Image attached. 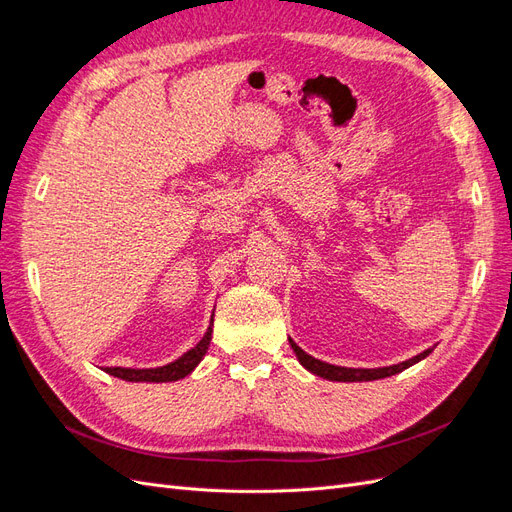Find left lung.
Masks as SVG:
<instances>
[{"label":"left lung","instance_id":"obj_1","mask_svg":"<svg viewBox=\"0 0 512 512\" xmlns=\"http://www.w3.org/2000/svg\"><path fill=\"white\" fill-rule=\"evenodd\" d=\"M290 346L294 350V354H297L299 363L307 369L312 371V374L320 376V378H327V380H333V382H369V380H380V378H389V376H395L399 374V371H404L408 367H412L414 363L423 361L427 354H431L433 348H427L425 352L412 356V359L404 361V363H397V365H391V367H376V369H354V367H339V365H331V363H324V361H318L314 359V356H309L305 350H301L297 344L292 342L290 339Z\"/></svg>","mask_w":512,"mask_h":512}]
</instances>
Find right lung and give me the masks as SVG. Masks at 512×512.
<instances>
[{"label":"right lung","mask_w":512,"mask_h":512,"mask_svg":"<svg viewBox=\"0 0 512 512\" xmlns=\"http://www.w3.org/2000/svg\"><path fill=\"white\" fill-rule=\"evenodd\" d=\"M213 318L207 333L203 335L200 342L188 350L185 354H181L177 361L168 363L164 367H151V369H130V367H106V374H111L115 378H121L126 382H175L181 380L188 374H192L194 367L203 361V356L207 354V348L211 344V333H213Z\"/></svg>","instance_id":"right-lung-1"}]
</instances>
